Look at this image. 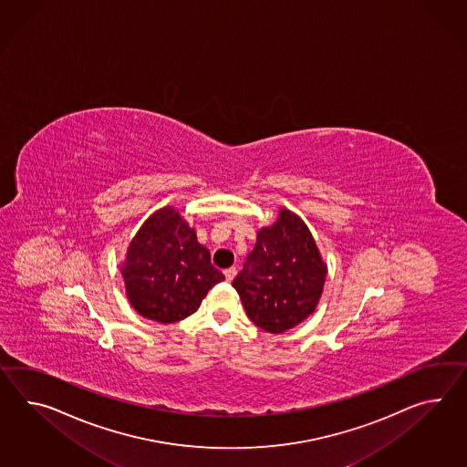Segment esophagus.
<instances>
[{"mask_svg":"<svg viewBox=\"0 0 467 467\" xmlns=\"http://www.w3.org/2000/svg\"><path fill=\"white\" fill-rule=\"evenodd\" d=\"M224 276H226V280H228V282H231V280L236 276V268H234V266H231L228 270H224Z\"/></svg>","mask_w":467,"mask_h":467,"instance_id":"34e87169","label":"esophagus"}]
</instances>
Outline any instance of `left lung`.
<instances>
[{"label": "left lung", "mask_w": 467, "mask_h": 467, "mask_svg": "<svg viewBox=\"0 0 467 467\" xmlns=\"http://www.w3.org/2000/svg\"><path fill=\"white\" fill-rule=\"evenodd\" d=\"M278 214L274 226L258 231L233 280L251 322L272 334L296 327L316 310L327 275L307 224L288 209Z\"/></svg>", "instance_id": "8db88e82"}]
</instances>
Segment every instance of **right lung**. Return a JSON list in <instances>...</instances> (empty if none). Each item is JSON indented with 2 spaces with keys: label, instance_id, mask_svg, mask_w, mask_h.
Returning <instances> with one entry per match:
<instances>
[{
  "label": "right lung",
  "instance_id": "1",
  "mask_svg": "<svg viewBox=\"0 0 467 467\" xmlns=\"http://www.w3.org/2000/svg\"><path fill=\"white\" fill-rule=\"evenodd\" d=\"M121 274L130 304L160 324L189 317L224 280L195 229L171 205L153 213L131 239Z\"/></svg>",
  "mask_w": 467,
  "mask_h": 467
}]
</instances>
